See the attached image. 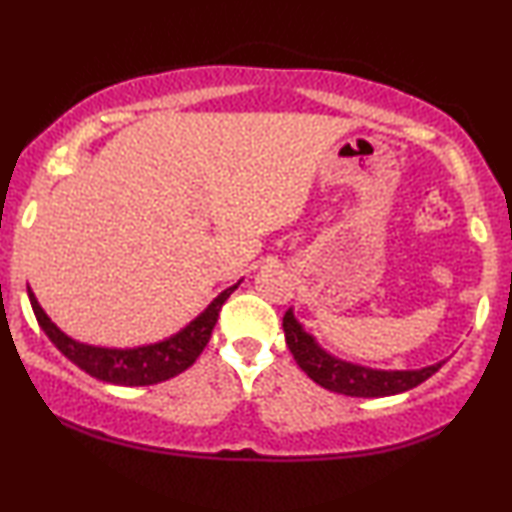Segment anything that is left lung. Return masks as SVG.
Returning a JSON list of instances; mask_svg holds the SVG:
<instances>
[{
	"label": "left lung",
	"mask_w": 512,
	"mask_h": 512,
	"mask_svg": "<svg viewBox=\"0 0 512 512\" xmlns=\"http://www.w3.org/2000/svg\"><path fill=\"white\" fill-rule=\"evenodd\" d=\"M284 338L286 347L291 349L293 359L305 370L307 377L335 394L345 396H359V398H380V396H396L403 394L424 380H429L433 373H438L445 366L447 359L433 363L426 368L415 370H382V368H368L361 363H352L345 359H338L331 352H326L319 345L312 333L296 319V312L289 307L284 314Z\"/></svg>",
	"instance_id": "1"
}]
</instances>
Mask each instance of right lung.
<instances>
[{"label":"right lung","mask_w":512,"mask_h":512,"mask_svg":"<svg viewBox=\"0 0 512 512\" xmlns=\"http://www.w3.org/2000/svg\"><path fill=\"white\" fill-rule=\"evenodd\" d=\"M240 284L242 279L233 286H228V289H223L198 317L188 321V324L184 328H179L177 333L137 347H100L74 340L72 335H67L58 324H53V319L48 317L44 307L39 305V300L34 296L32 289H27V296H30L34 317H37L41 331L48 335V340H51L74 366H79L81 370H86L90 377H97V380L102 382L121 384V387H146V384L170 380V377L184 373L186 368L193 366L209 338H212L221 305L226 303L230 293H233Z\"/></svg>","instance_id":"right-lung-1"}]
</instances>
